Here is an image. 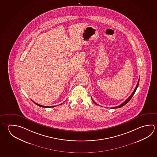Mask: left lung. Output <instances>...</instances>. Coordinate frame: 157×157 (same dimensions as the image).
Masks as SVG:
<instances>
[{"mask_svg": "<svg viewBox=\"0 0 157 157\" xmlns=\"http://www.w3.org/2000/svg\"><path fill=\"white\" fill-rule=\"evenodd\" d=\"M139 82H140V79H139V80H138V81L137 84V85H136V87L135 88V90H134V91H133V93H132L131 94V95H130V96H129V98H128V99H127L125 101H124V102L122 103V104H121V105H118V106H116V107H112V108H113V109H117V108H120V107H122V106H124V105L126 104L129 101V100H130L131 99V98H132V96H133V95L135 94V92H136V90H137V89L138 86V84H139ZM92 100H93V99H92ZM93 102L94 101H93ZM95 102V104H96L95 102Z\"/></svg>", "mask_w": 157, "mask_h": 157, "instance_id": "8db88e82", "label": "left lung"}]
</instances>
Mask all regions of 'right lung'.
<instances>
[{
  "instance_id": "obj_1",
  "label": "right lung",
  "mask_w": 157,
  "mask_h": 157,
  "mask_svg": "<svg viewBox=\"0 0 157 157\" xmlns=\"http://www.w3.org/2000/svg\"><path fill=\"white\" fill-rule=\"evenodd\" d=\"M33 102H35L34 101H33ZM35 104H36L37 105H38V106H40V107H55V106H43V105H39V104H37V103H36V102H35ZM62 104H59L60 105H62Z\"/></svg>"
}]
</instances>
